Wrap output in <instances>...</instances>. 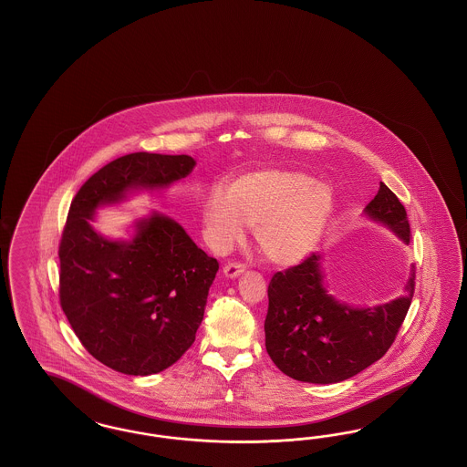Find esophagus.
Here are the masks:
<instances>
[{
	"label": "esophagus",
	"mask_w": 467,
	"mask_h": 467,
	"mask_svg": "<svg viewBox=\"0 0 467 467\" xmlns=\"http://www.w3.org/2000/svg\"><path fill=\"white\" fill-rule=\"evenodd\" d=\"M244 271V266H242V265H238V263H229V265L223 266V276L233 280V278H238Z\"/></svg>",
	"instance_id": "obj_1"
}]
</instances>
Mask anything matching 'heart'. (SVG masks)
<instances>
[{"mask_svg":"<svg viewBox=\"0 0 467 467\" xmlns=\"http://www.w3.org/2000/svg\"><path fill=\"white\" fill-rule=\"evenodd\" d=\"M333 213L326 183L289 170H255L236 178L229 191L213 187L202 204L204 236L223 252L242 242L246 225L269 263L289 266L303 261L320 242Z\"/></svg>","mask_w":467,"mask_h":467,"instance_id":"1","label":"heart"}]
</instances>
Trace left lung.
<instances>
[{"label":"left lung","instance_id":"left-lung-1","mask_svg":"<svg viewBox=\"0 0 467 467\" xmlns=\"http://www.w3.org/2000/svg\"><path fill=\"white\" fill-rule=\"evenodd\" d=\"M362 215L410 244V223L398 196L381 182ZM324 255L276 273L267 287L266 350L287 377L306 383H339L385 356L411 305L415 267L404 294L383 305L352 306L327 290Z\"/></svg>","mask_w":467,"mask_h":467}]
</instances>
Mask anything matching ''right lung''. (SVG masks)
Wrapping results in <instances>:
<instances>
[{"instance_id": "obj_1", "label": "right lung", "mask_w": 467, "mask_h": 467, "mask_svg": "<svg viewBox=\"0 0 467 467\" xmlns=\"http://www.w3.org/2000/svg\"><path fill=\"white\" fill-rule=\"evenodd\" d=\"M194 166L191 156L119 157L71 201L59 244L61 306L90 356L119 373L156 375L189 350L219 263L157 210L136 219L130 238L120 240L92 223L99 208L134 194L162 196Z\"/></svg>"}]
</instances>
